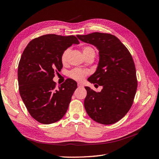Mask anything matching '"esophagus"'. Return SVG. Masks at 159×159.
Wrapping results in <instances>:
<instances>
[{
  "label": "esophagus",
  "mask_w": 159,
  "mask_h": 159,
  "mask_svg": "<svg viewBox=\"0 0 159 159\" xmlns=\"http://www.w3.org/2000/svg\"><path fill=\"white\" fill-rule=\"evenodd\" d=\"M78 88H84V85L81 84H80V83L78 84Z\"/></svg>",
  "instance_id": "obj_1"
}]
</instances>
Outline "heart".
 <instances>
[{"mask_svg": "<svg viewBox=\"0 0 159 159\" xmlns=\"http://www.w3.org/2000/svg\"><path fill=\"white\" fill-rule=\"evenodd\" d=\"M84 56L85 57H88L90 56H95V50L90 46H84L82 49ZM70 52V48L66 49L62 52L61 56V61L63 64H66L68 61V56ZM89 74V71L86 70L81 68H74L69 71L68 75L71 78L76 81L83 80L85 77Z\"/></svg>", "mask_w": 159, "mask_h": 159, "instance_id": "heart-1", "label": "heart"}]
</instances>
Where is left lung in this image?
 <instances>
[{"mask_svg":"<svg viewBox=\"0 0 159 159\" xmlns=\"http://www.w3.org/2000/svg\"><path fill=\"white\" fill-rule=\"evenodd\" d=\"M77 37L95 46L99 54L97 70L88 80L102 85L103 89L95 92L85 87L86 112L99 123L113 124L127 113L137 91L136 69L132 56L123 43L110 34L93 32Z\"/></svg>","mask_w":159,"mask_h":159,"instance_id":"obj_1","label":"left lung"}]
</instances>
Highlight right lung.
<instances>
[{
    "mask_svg": "<svg viewBox=\"0 0 159 159\" xmlns=\"http://www.w3.org/2000/svg\"><path fill=\"white\" fill-rule=\"evenodd\" d=\"M79 43L73 35L46 34L31 40L22 53L18 68L19 92L28 111L40 123L59 121L68 109L76 81L67 79L57 89L53 78L63 67L62 52Z\"/></svg>",
    "mask_w": 159,
    "mask_h": 159,
    "instance_id": "obj_1",
    "label": "right lung"
}]
</instances>
